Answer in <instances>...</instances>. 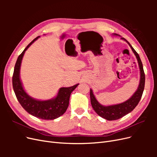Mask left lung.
<instances>
[{
	"label": "left lung",
	"mask_w": 157,
	"mask_h": 157,
	"mask_svg": "<svg viewBox=\"0 0 157 157\" xmlns=\"http://www.w3.org/2000/svg\"><path fill=\"white\" fill-rule=\"evenodd\" d=\"M114 35H118L115 33ZM121 39L125 40L127 42L136 57L140 71V80L139 86L137 87V89L135 93L133 94V96H132V97L126 101L121 103L115 104V105H111L108 106H104L101 105V103L98 102L97 99L95 97L92 90L90 89V101H91V104L94 110L99 116L105 118V119L107 121H115L119 119V118L125 116L127 114L134 110V108L137 105V104H138L140 101L145 87V76L143 68V64H142L139 54L137 53L134 48H133L131 44L125 39L122 37Z\"/></svg>",
	"instance_id": "obj_1"
}]
</instances>
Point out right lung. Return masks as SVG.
Wrapping results in <instances>:
<instances>
[{"label":"right lung","mask_w":157,"mask_h":157,"mask_svg":"<svg viewBox=\"0 0 157 157\" xmlns=\"http://www.w3.org/2000/svg\"><path fill=\"white\" fill-rule=\"evenodd\" d=\"M40 36H37L36 39L31 41L22 52V53L18 56L14 67L12 85L18 101L27 113L40 119L54 120L63 115L67 110L69 106L71 94L79 84L71 87L60 88L55 98L47 100L36 99L31 97L25 92L20 79V68L22 59L25 51Z\"/></svg>","instance_id":"obj_1"}]
</instances>
